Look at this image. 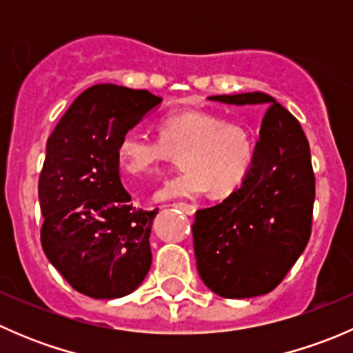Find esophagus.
<instances>
[{
    "mask_svg": "<svg viewBox=\"0 0 353 353\" xmlns=\"http://www.w3.org/2000/svg\"><path fill=\"white\" fill-rule=\"evenodd\" d=\"M174 206H176V208H179V210H183V212L188 213V215H194V212H196V206L190 205V203H184V201L174 203Z\"/></svg>",
    "mask_w": 353,
    "mask_h": 353,
    "instance_id": "esophagus-1",
    "label": "esophagus"
}]
</instances>
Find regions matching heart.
<instances>
[{
    "label": "heart",
    "instance_id": "heart-1",
    "mask_svg": "<svg viewBox=\"0 0 353 353\" xmlns=\"http://www.w3.org/2000/svg\"><path fill=\"white\" fill-rule=\"evenodd\" d=\"M181 154L183 172L167 179L155 199L196 198L212 190L213 196H229L245 183L256 155L254 137L248 126L210 110H179L163 116L159 138L130 130L117 143V160L134 177L154 176L160 167Z\"/></svg>",
    "mask_w": 353,
    "mask_h": 353
}]
</instances>
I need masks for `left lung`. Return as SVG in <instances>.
I'll list each match as a JSON object with an SVG mask.
<instances>
[{
  "mask_svg": "<svg viewBox=\"0 0 353 353\" xmlns=\"http://www.w3.org/2000/svg\"><path fill=\"white\" fill-rule=\"evenodd\" d=\"M223 104L266 108L252 170L236 193L196 212L193 244L205 285L225 299L279 285L311 237L314 172L299 121L272 95H212Z\"/></svg>",
  "mask_w": 353,
  "mask_h": 353,
  "instance_id": "obj_1",
  "label": "left lung"
}]
</instances>
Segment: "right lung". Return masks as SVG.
I'll return each instance as SVG.
<instances>
[{
  "label": "right lung",
  "instance_id": "obj_1",
  "mask_svg": "<svg viewBox=\"0 0 353 353\" xmlns=\"http://www.w3.org/2000/svg\"><path fill=\"white\" fill-rule=\"evenodd\" d=\"M160 102L148 90L94 85L74 99L48 138L39 177L42 249L66 282L92 299L124 297L150 270L159 210L130 203L117 143Z\"/></svg>",
  "mask_w": 353,
  "mask_h": 353
}]
</instances>
